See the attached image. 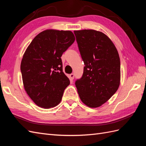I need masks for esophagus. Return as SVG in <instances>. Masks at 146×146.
<instances>
[{
    "mask_svg": "<svg viewBox=\"0 0 146 146\" xmlns=\"http://www.w3.org/2000/svg\"><path fill=\"white\" fill-rule=\"evenodd\" d=\"M69 78L70 80H73L74 78V74H71L69 75Z\"/></svg>",
    "mask_w": 146,
    "mask_h": 146,
    "instance_id": "obj_1",
    "label": "esophagus"
}]
</instances>
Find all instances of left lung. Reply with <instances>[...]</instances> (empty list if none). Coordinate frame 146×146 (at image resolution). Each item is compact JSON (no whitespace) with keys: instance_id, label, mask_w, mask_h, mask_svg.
Returning a JSON list of instances; mask_svg holds the SVG:
<instances>
[{"instance_id":"obj_1","label":"left lung","mask_w":146,"mask_h":146,"mask_svg":"<svg viewBox=\"0 0 146 146\" xmlns=\"http://www.w3.org/2000/svg\"><path fill=\"white\" fill-rule=\"evenodd\" d=\"M74 33L85 64L82 77L75 83L79 97L88 107H99L111 98L120 85L117 50L102 32L83 30Z\"/></svg>"}]
</instances>
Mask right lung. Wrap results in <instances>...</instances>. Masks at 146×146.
I'll use <instances>...</instances> for the list:
<instances>
[{
    "label": "right lung",
    "mask_w": 146,
    "mask_h": 146,
    "mask_svg": "<svg viewBox=\"0 0 146 146\" xmlns=\"http://www.w3.org/2000/svg\"><path fill=\"white\" fill-rule=\"evenodd\" d=\"M75 36L70 31L46 30L39 33L26 49L21 64L25 91L39 107L58 105L70 81L63 72L61 57Z\"/></svg>",
    "instance_id": "obj_1"
}]
</instances>
